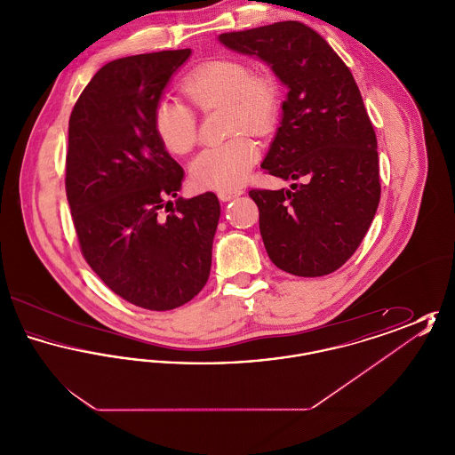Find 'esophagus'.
<instances>
[{
	"mask_svg": "<svg viewBox=\"0 0 455 455\" xmlns=\"http://www.w3.org/2000/svg\"><path fill=\"white\" fill-rule=\"evenodd\" d=\"M240 195H243V191H242V189L218 191V197H220V201H223V203H227V201H232V199H235V197H238Z\"/></svg>",
	"mask_w": 455,
	"mask_h": 455,
	"instance_id": "esophagus-1",
	"label": "esophagus"
}]
</instances>
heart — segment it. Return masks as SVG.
Segmentation results:
<instances>
[{"mask_svg":"<svg viewBox=\"0 0 455 455\" xmlns=\"http://www.w3.org/2000/svg\"><path fill=\"white\" fill-rule=\"evenodd\" d=\"M182 90L201 110L225 106L230 132L247 130L267 134L280 116L276 78L267 71L252 73L240 60L221 58L196 66L182 82ZM153 128L162 145L175 155L189 152L197 141L195 112L182 102H158ZM259 155L258 143L245 134L208 147L191 164L193 182L203 189H237Z\"/></svg>","mask_w":455,"mask_h":455,"instance_id":"1","label":"heart"}]
</instances>
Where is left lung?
Segmentation results:
<instances>
[{
  "label": "left lung",
  "instance_id": "obj_1",
  "mask_svg": "<svg viewBox=\"0 0 455 455\" xmlns=\"http://www.w3.org/2000/svg\"><path fill=\"white\" fill-rule=\"evenodd\" d=\"M218 41L259 58L288 88L260 167L299 184L249 191L269 259L303 278L339 269L380 201L377 138L349 68L315 30L295 20L221 34Z\"/></svg>",
  "mask_w": 455,
  "mask_h": 455
}]
</instances>
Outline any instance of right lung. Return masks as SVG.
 <instances>
[{"label": "right lung", "mask_w": 455, "mask_h": 455, "mask_svg": "<svg viewBox=\"0 0 455 455\" xmlns=\"http://www.w3.org/2000/svg\"><path fill=\"white\" fill-rule=\"evenodd\" d=\"M189 56L179 49L110 61L69 116L66 196L84 258L114 293L148 310L189 302L212 269L218 197L177 196L184 171L153 128Z\"/></svg>", "instance_id": "1"}]
</instances>
